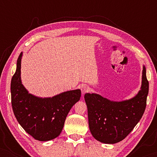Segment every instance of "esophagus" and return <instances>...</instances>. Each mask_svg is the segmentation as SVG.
Returning <instances> with one entry per match:
<instances>
[{"mask_svg": "<svg viewBox=\"0 0 157 157\" xmlns=\"http://www.w3.org/2000/svg\"><path fill=\"white\" fill-rule=\"evenodd\" d=\"M81 93H82V95H83L85 93H86V92L89 91V87L87 85H83L81 88Z\"/></svg>", "mask_w": 157, "mask_h": 157, "instance_id": "obj_1", "label": "esophagus"}]
</instances>
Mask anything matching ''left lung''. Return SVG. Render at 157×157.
Segmentation results:
<instances>
[{
	"label": "left lung",
	"instance_id": "obj_1",
	"mask_svg": "<svg viewBox=\"0 0 157 157\" xmlns=\"http://www.w3.org/2000/svg\"><path fill=\"white\" fill-rule=\"evenodd\" d=\"M148 93L149 82L143 65L140 90L129 99L117 101L98 94H86L84 99L92 136L100 142L109 144L125 139L144 113Z\"/></svg>",
	"mask_w": 157,
	"mask_h": 157
}]
</instances>
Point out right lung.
Segmentation results:
<instances>
[{
	"label": "right lung",
	"instance_id": "1",
	"mask_svg": "<svg viewBox=\"0 0 157 157\" xmlns=\"http://www.w3.org/2000/svg\"><path fill=\"white\" fill-rule=\"evenodd\" d=\"M21 52L11 79L10 93L13 111L19 124L36 140L47 141L56 138L72 106L80 100L81 90H71L52 97H39L30 94L21 76Z\"/></svg>",
	"mask_w": 157,
	"mask_h": 157
}]
</instances>
